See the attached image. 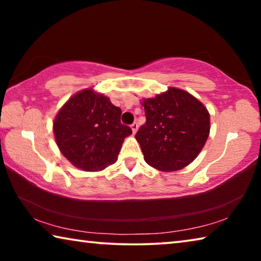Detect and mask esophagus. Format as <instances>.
I'll use <instances>...</instances> for the list:
<instances>
[{
	"label": "esophagus",
	"instance_id": "esophagus-1",
	"mask_svg": "<svg viewBox=\"0 0 261 261\" xmlns=\"http://www.w3.org/2000/svg\"><path fill=\"white\" fill-rule=\"evenodd\" d=\"M138 127H139V125H138V123H137V122L132 123V124H131V129H132V132H134V134H136L137 130H138Z\"/></svg>",
	"mask_w": 261,
	"mask_h": 261
}]
</instances>
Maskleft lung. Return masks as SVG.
I'll return each mask as SVG.
<instances>
[{"label": "left lung", "instance_id": "obj_1", "mask_svg": "<svg viewBox=\"0 0 261 261\" xmlns=\"http://www.w3.org/2000/svg\"><path fill=\"white\" fill-rule=\"evenodd\" d=\"M146 122L136 134L144 159L161 171L190 165L210 135V114L199 100L179 88L169 87L155 98L144 99Z\"/></svg>", "mask_w": 261, "mask_h": 261}]
</instances>
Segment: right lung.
<instances>
[{"mask_svg":"<svg viewBox=\"0 0 261 261\" xmlns=\"http://www.w3.org/2000/svg\"><path fill=\"white\" fill-rule=\"evenodd\" d=\"M122 110L109 98L86 88L71 96L57 113L53 130L61 153L74 167L99 171L117 161L125 137Z\"/></svg>","mask_w":261,"mask_h":261,"instance_id":"add662e5","label":"right lung"}]
</instances>
